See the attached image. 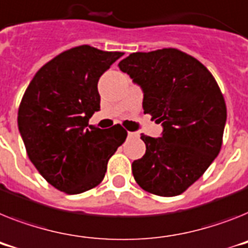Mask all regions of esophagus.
<instances>
[{"label":"esophagus","instance_id":"esophagus-1","mask_svg":"<svg viewBox=\"0 0 248 248\" xmlns=\"http://www.w3.org/2000/svg\"><path fill=\"white\" fill-rule=\"evenodd\" d=\"M127 136L130 137V139H132V137H137V134L136 132H127Z\"/></svg>","mask_w":248,"mask_h":248}]
</instances>
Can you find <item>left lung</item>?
I'll return each instance as SVG.
<instances>
[{"instance_id": "8db88e82", "label": "left lung", "mask_w": 248, "mask_h": 248, "mask_svg": "<svg viewBox=\"0 0 248 248\" xmlns=\"http://www.w3.org/2000/svg\"><path fill=\"white\" fill-rule=\"evenodd\" d=\"M120 69L142 89L143 113L161 124V137L141 135L146 153L132 163L143 190L174 197L204 174L222 146L227 108L211 72L178 49L130 54Z\"/></svg>"}]
</instances>
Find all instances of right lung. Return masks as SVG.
Segmentation results:
<instances>
[{
  "instance_id": "obj_1",
  "label": "right lung",
  "mask_w": 248,
  "mask_h": 248,
  "mask_svg": "<svg viewBox=\"0 0 248 248\" xmlns=\"http://www.w3.org/2000/svg\"><path fill=\"white\" fill-rule=\"evenodd\" d=\"M124 53L73 47L35 74L18 108V131L29 159L54 188L79 194L103 180L108 159L127 137L116 124L89 126L99 111L98 80Z\"/></svg>"
}]
</instances>
